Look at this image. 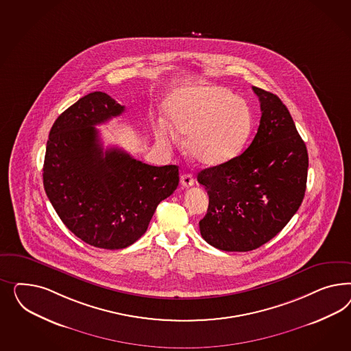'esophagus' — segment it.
<instances>
[{"instance_id":"obj_1","label":"esophagus","mask_w":351,"mask_h":351,"mask_svg":"<svg viewBox=\"0 0 351 351\" xmlns=\"http://www.w3.org/2000/svg\"><path fill=\"white\" fill-rule=\"evenodd\" d=\"M180 181L181 185L185 186V188H189L191 185H194V182H195L191 173H184V175H181Z\"/></svg>"}]
</instances>
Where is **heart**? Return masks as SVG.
<instances>
[{
	"instance_id": "heart-1",
	"label": "heart",
	"mask_w": 351,
	"mask_h": 351,
	"mask_svg": "<svg viewBox=\"0 0 351 351\" xmlns=\"http://www.w3.org/2000/svg\"><path fill=\"white\" fill-rule=\"evenodd\" d=\"M172 128L185 140L186 150L203 166H219L235 158L251 135L254 118L242 97L221 86H195L175 91L166 103ZM156 135L163 145L175 143L173 130L160 123Z\"/></svg>"
}]
</instances>
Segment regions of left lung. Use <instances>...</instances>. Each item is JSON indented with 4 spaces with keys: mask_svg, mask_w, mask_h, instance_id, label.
Instances as JSON below:
<instances>
[{
    "mask_svg": "<svg viewBox=\"0 0 351 351\" xmlns=\"http://www.w3.org/2000/svg\"><path fill=\"white\" fill-rule=\"evenodd\" d=\"M252 90L261 119L251 145L197 176L210 198L199 221L203 239L229 252L252 251L274 238L298 213L306 191L308 150L287 106L271 93Z\"/></svg>",
    "mask_w": 351,
    "mask_h": 351,
    "instance_id": "obj_1",
    "label": "left lung"
}]
</instances>
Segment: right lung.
Instances as JSON below:
<instances>
[{"label": "right lung", "mask_w": 351, "mask_h": 351, "mask_svg": "<svg viewBox=\"0 0 351 351\" xmlns=\"http://www.w3.org/2000/svg\"><path fill=\"white\" fill-rule=\"evenodd\" d=\"M123 110L106 93L81 97L53 122L43 163L45 191L64 225L104 250L136 242L179 185L175 165L150 166L122 149H103L96 125Z\"/></svg>", "instance_id": "add662e5"}]
</instances>
